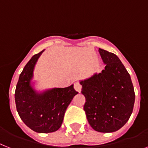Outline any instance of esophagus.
<instances>
[{"label": "esophagus", "mask_w": 148, "mask_h": 148, "mask_svg": "<svg viewBox=\"0 0 148 148\" xmlns=\"http://www.w3.org/2000/svg\"><path fill=\"white\" fill-rule=\"evenodd\" d=\"M74 90H75L77 91V92H79V93H80V90H81V88H82V86H81V84H80V83L76 82V83H74Z\"/></svg>", "instance_id": "obj_1"}]
</instances>
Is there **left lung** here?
Wrapping results in <instances>:
<instances>
[{"mask_svg":"<svg viewBox=\"0 0 148 148\" xmlns=\"http://www.w3.org/2000/svg\"><path fill=\"white\" fill-rule=\"evenodd\" d=\"M105 69L80 81L89 124L99 132H113L125 124L134 107V86L130 74L115 54L99 49Z\"/></svg>","mask_w":148,"mask_h":148,"instance_id":"1","label":"left lung"}]
</instances>
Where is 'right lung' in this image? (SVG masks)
I'll return each instance as SVG.
<instances>
[{"label": "right lung", "mask_w": 148, "mask_h": 148, "mask_svg": "<svg viewBox=\"0 0 148 148\" xmlns=\"http://www.w3.org/2000/svg\"><path fill=\"white\" fill-rule=\"evenodd\" d=\"M44 51V50H43ZM33 55L24 67L15 90L16 110L23 122L39 133L54 132L62 126L68 105L78 92L74 85L37 94L30 86L32 71L42 51Z\"/></svg>", "instance_id": "right-lung-1"}]
</instances>
